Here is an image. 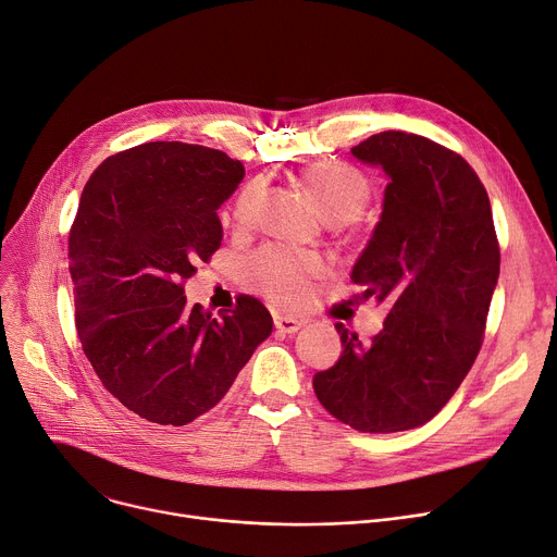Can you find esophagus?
Instances as JSON below:
<instances>
[{"mask_svg":"<svg viewBox=\"0 0 557 557\" xmlns=\"http://www.w3.org/2000/svg\"><path fill=\"white\" fill-rule=\"evenodd\" d=\"M305 323L300 318H294V315H280L275 313V330L280 334H296Z\"/></svg>","mask_w":557,"mask_h":557,"instance_id":"obj_1","label":"esophagus"}]
</instances>
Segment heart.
Instances as JSON below:
<instances>
[{
	"mask_svg": "<svg viewBox=\"0 0 557 557\" xmlns=\"http://www.w3.org/2000/svg\"><path fill=\"white\" fill-rule=\"evenodd\" d=\"M300 185L315 202L318 212L330 223L355 221L370 202L372 187L366 175L349 164L327 162L300 171ZM257 187H248L237 205L234 221L248 225L252 221ZM323 273V261L313 252H300L282 246L263 248L250 261V277L263 296L280 307H298L311 294V280Z\"/></svg>",
	"mask_w": 557,
	"mask_h": 557,
	"instance_id": "b5f03b06",
	"label": "heart"
}]
</instances>
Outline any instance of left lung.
Here are the masks:
<instances>
[{
    "label": "left lung",
    "mask_w": 557,
    "mask_h": 557,
    "mask_svg": "<svg viewBox=\"0 0 557 557\" xmlns=\"http://www.w3.org/2000/svg\"><path fill=\"white\" fill-rule=\"evenodd\" d=\"M349 153L388 178L349 275L361 300L388 315L368 343L336 325L341 359L313 374V391L357 431L395 433L429 422L470 372L499 282V244L479 175L445 146L386 131Z\"/></svg>",
    "instance_id": "8db88e82"
}]
</instances>
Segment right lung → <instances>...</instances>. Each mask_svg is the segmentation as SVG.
Here are the masks:
<instances>
[{"label": "right lung", "mask_w": 557, "mask_h": 557, "mask_svg": "<svg viewBox=\"0 0 557 557\" xmlns=\"http://www.w3.org/2000/svg\"><path fill=\"white\" fill-rule=\"evenodd\" d=\"M244 175L208 146L149 141L108 158L81 194L70 232L76 332L106 391L149 422L208 413L273 332L250 296L214 318L183 288L219 250L216 210Z\"/></svg>", "instance_id": "add662e5"}]
</instances>
